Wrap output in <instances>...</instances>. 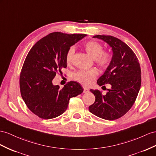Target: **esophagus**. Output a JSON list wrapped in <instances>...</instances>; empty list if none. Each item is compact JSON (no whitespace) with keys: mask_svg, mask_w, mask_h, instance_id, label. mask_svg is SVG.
Masks as SVG:
<instances>
[{"mask_svg":"<svg viewBox=\"0 0 156 156\" xmlns=\"http://www.w3.org/2000/svg\"><path fill=\"white\" fill-rule=\"evenodd\" d=\"M89 89L88 88H86V87H83V93H88L89 92Z\"/></svg>","mask_w":156,"mask_h":156,"instance_id":"1","label":"esophagus"}]
</instances>
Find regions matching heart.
<instances>
[{
  "mask_svg": "<svg viewBox=\"0 0 156 156\" xmlns=\"http://www.w3.org/2000/svg\"><path fill=\"white\" fill-rule=\"evenodd\" d=\"M83 47L86 53L91 58H94V61L102 68H106L109 65L112 59V55L109 51H103L101 44L95 41L86 42ZM74 53V48L70 47L66 55V61L70 63ZM98 74V71L95 69L90 70H82L76 72L73 74V78L83 86H89Z\"/></svg>",
  "mask_w": 156,
  "mask_h": 156,
  "instance_id": "1",
  "label": "heart"
}]
</instances>
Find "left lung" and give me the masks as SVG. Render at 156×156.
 <instances>
[{"instance_id": "1", "label": "left lung", "mask_w": 156, "mask_h": 156, "mask_svg": "<svg viewBox=\"0 0 156 156\" xmlns=\"http://www.w3.org/2000/svg\"><path fill=\"white\" fill-rule=\"evenodd\" d=\"M93 38L101 39L111 47V62L98 80L99 86L109 83L111 88L105 95L90 90L95 100L89 110L98 117L112 121L125 115L134 103L141 86L140 66L133 50L121 40L111 35H97Z\"/></svg>"}]
</instances>
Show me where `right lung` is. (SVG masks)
<instances>
[{
    "label": "right lung",
    "mask_w": 156,
    "mask_h": 156,
    "mask_svg": "<svg viewBox=\"0 0 156 156\" xmlns=\"http://www.w3.org/2000/svg\"><path fill=\"white\" fill-rule=\"evenodd\" d=\"M86 34L53 32L38 41L30 49L20 77L22 98L28 109L39 117L51 119L65 112L71 98L83 92L77 82L62 89L53 85L56 74L66 68V55L72 45Z\"/></svg>",
    "instance_id": "add662e5"
}]
</instances>
